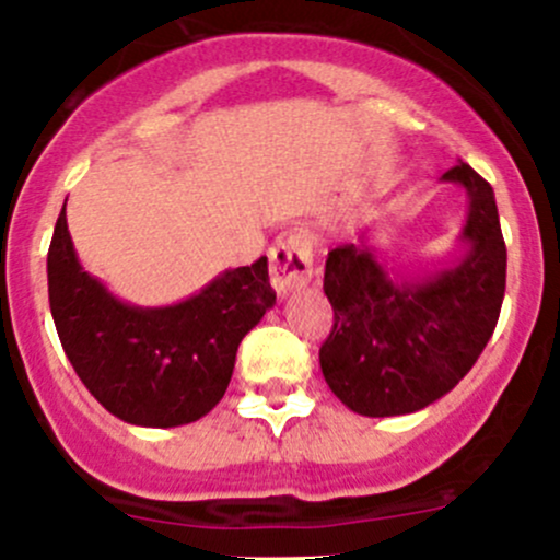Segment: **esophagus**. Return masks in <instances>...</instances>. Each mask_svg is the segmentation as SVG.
I'll return each instance as SVG.
<instances>
[{"label": "esophagus", "mask_w": 560, "mask_h": 560, "mask_svg": "<svg viewBox=\"0 0 560 560\" xmlns=\"http://www.w3.org/2000/svg\"><path fill=\"white\" fill-rule=\"evenodd\" d=\"M312 235L298 233L281 235L270 248V281L281 298L303 290L312 281Z\"/></svg>", "instance_id": "34e87169"}]
</instances>
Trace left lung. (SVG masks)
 <instances>
[{"instance_id": "1", "label": "left lung", "mask_w": 560, "mask_h": 560, "mask_svg": "<svg viewBox=\"0 0 560 560\" xmlns=\"http://www.w3.org/2000/svg\"><path fill=\"white\" fill-rule=\"evenodd\" d=\"M444 184L466 189L460 257L436 270L387 268L360 233L327 254L332 330L319 349L322 376L347 409L400 417L447 395L471 371L499 322L506 246L493 186L457 162Z\"/></svg>"}]
</instances>
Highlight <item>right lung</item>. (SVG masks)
Returning <instances> with one entry per match:
<instances>
[{"label": "right lung", "mask_w": 560, "mask_h": 560, "mask_svg": "<svg viewBox=\"0 0 560 560\" xmlns=\"http://www.w3.org/2000/svg\"><path fill=\"white\" fill-rule=\"evenodd\" d=\"M48 301L67 360L113 417L178 428L224 398L238 343L273 308L276 292L268 257H259L180 303L135 306L83 270L61 211L48 248Z\"/></svg>", "instance_id": "1"}]
</instances>
